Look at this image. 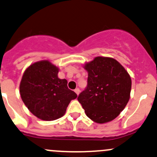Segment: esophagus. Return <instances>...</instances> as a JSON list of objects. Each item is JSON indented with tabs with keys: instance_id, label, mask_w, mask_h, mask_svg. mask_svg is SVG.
Here are the masks:
<instances>
[{
	"instance_id": "esophagus-1",
	"label": "esophagus",
	"mask_w": 157,
	"mask_h": 157,
	"mask_svg": "<svg viewBox=\"0 0 157 157\" xmlns=\"http://www.w3.org/2000/svg\"><path fill=\"white\" fill-rule=\"evenodd\" d=\"M75 92H76V94H77V95H78V94H80V89H78V88H77V89H75Z\"/></svg>"
}]
</instances>
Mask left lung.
Listing matches in <instances>:
<instances>
[{
  "label": "left lung",
  "instance_id": "left-lung-1",
  "mask_svg": "<svg viewBox=\"0 0 157 157\" xmlns=\"http://www.w3.org/2000/svg\"><path fill=\"white\" fill-rule=\"evenodd\" d=\"M84 68L88 72L87 86L77 100L93 121L104 124L115 119L123 111L131 91V78L113 58L97 56Z\"/></svg>",
  "mask_w": 157,
  "mask_h": 157
}]
</instances>
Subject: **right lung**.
<instances>
[{"label":"right lung","mask_w":157,"mask_h":157,"mask_svg":"<svg viewBox=\"0 0 157 157\" xmlns=\"http://www.w3.org/2000/svg\"><path fill=\"white\" fill-rule=\"evenodd\" d=\"M59 68L48 60L30 65L22 76L20 94L31 113L39 119L53 121L65 115L77 94L68 88L67 80L58 77Z\"/></svg>","instance_id":"right-lung-1"}]
</instances>
